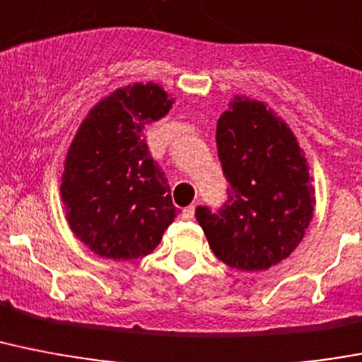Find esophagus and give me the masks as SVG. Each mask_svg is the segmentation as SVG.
<instances>
[{"mask_svg":"<svg viewBox=\"0 0 362 362\" xmlns=\"http://www.w3.org/2000/svg\"><path fill=\"white\" fill-rule=\"evenodd\" d=\"M193 216H195V206H193V204L182 210V219H186V221H189V219H193Z\"/></svg>","mask_w":362,"mask_h":362,"instance_id":"1","label":"esophagus"}]
</instances>
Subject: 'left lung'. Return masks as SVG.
<instances>
[{"instance_id":"left-lung-1","label":"left lung","mask_w":362,"mask_h":362,"mask_svg":"<svg viewBox=\"0 0 362 362\" xmlns=\"http://www.w3.org/2000/svg\"><path fill=\"white\" fill-rule=\"evenodd\" d=\"M217 154L228 180L219 214L195 217L221 262L264 272L283 262L305 238L316 197L307 158L292 128L266 102L236 95L219 117Z\"/></svg>"}]
</instances>
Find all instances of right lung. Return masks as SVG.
<instances>
[{"mask_svg":"<svg viewBox=\"0 0 362 362\" xmlns=\"http://www.w3.org/2000/svg\"><path fill=\"white\" fill-rule=\"evenodd\" d=\"M173 104L154 81L119 87L90 107L70 143L59 189L64 216L98 257H146L175 219L171 189L143 134Z\"/></svg>","mask_w":362,"mask_h":362,"instance_id":"right-lung-1","label":"right lung"}]
</instances>
